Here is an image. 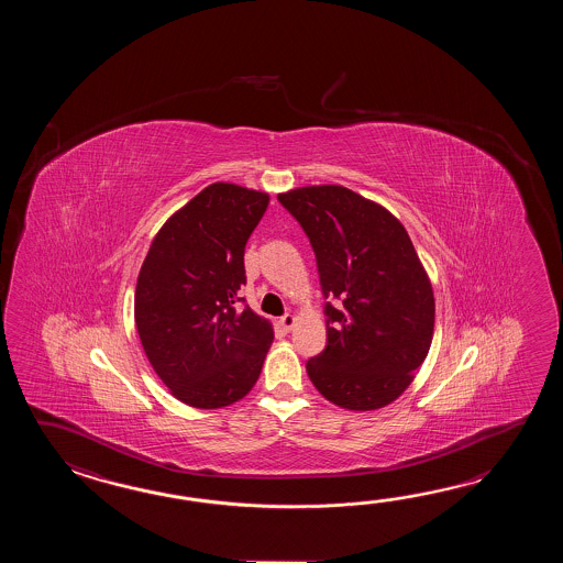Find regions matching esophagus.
I'll use <instances>...</instances> for the list:
<instances>
[{
	"instance_id": "34e87169",
	"label": "esophagus",
	"mask_w": 563,
	"mask_h": 563,
	"mask_svg": "<svg viewBox=\"0 0 563 563\" xmlns=\"http://www.w3.org/2000/svg\"><path fill=\"white\" fill-rule=\"evenodd\" d=\"M279 323H282V328L289 332V330H294V325H296V316H291V313H286V316H282L279 318Z\"/></svg>"
}]
</instances>
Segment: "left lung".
Returning a JSON list of instances; mask_svg holds the SVG:
<instances>
[{
    "label": "left lung",
    "mask_w": 563,
    "mask_h": 563,
    "mask_svg": "<svg viewBox=\"0 0 563 563\" xmlns=\"http://www.w3.org/2000/svg\"><path fill=\"white\" fill-rule=\"evenodd\" d=\"M316 253L328 346L308 360L318 393L346 410H376L407 390L434 330L431 279L407 229L383 205L340 185L277 195Z\"/></svg>",
    "instance_id": "8db88e82"
}]
</instances>
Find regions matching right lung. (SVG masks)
Returning <instances> with one entry per match:
<instances>
[{
  "label": "right lung",
  "mask_w": 563,
  "mask_h": 563,
  "mask_svg": "<svg viewBox=\"0 0 563 563\" xmlns=\"http://www.w3.org/2000/svg\"><path fill=\"white\" fill-rule=\"evenodd\" d=\"M267 205V192L213 183L168 217L144 257L136 330L158 378L189 407H229L262 374L274 328L235 303L245 243Z\"/></svg>",
  "instance_id": "add662e5"
}]
</instances>
